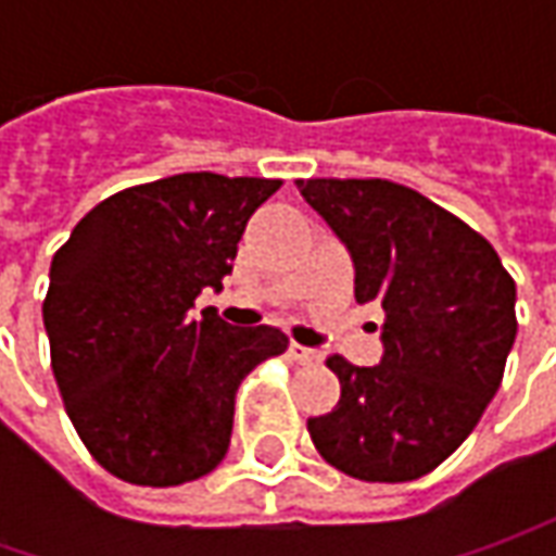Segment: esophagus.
<instances>
[{
	"instance_id": "obj_1",
	"label": "esophagus",
	"mask_w": 556,
	"mask_h": 556,
	"mask_svg": "<svg viewBox=\"0 0 556 556\" xmlns=\"http://www.w3.org/2000/svg\"><path fill=\"white\" fill-rule=\"evenodd\" d=\"M288 355L296 362V365H312V362H318V353L309 350V346H300V343H290Z\"/></svg>"
}]
</instances>
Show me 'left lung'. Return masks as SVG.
Masks as SVG:
<instances>
[{
    "mask_svg": "<svg viewBox=\"0 0 556 556\" xmlns=\"http://www.w3.org/2000/svg\"><path fill=\"white\" fill-rule=\"evenodd\" d=\"M346 244L355 300L383 309L380 365L331 355L340 399L309 417L318 455L346 477L408 482L437 470L498 393L517 337V285L495 247L415 188L300 179Z\"/></svg>",
    "mask_w": 556,
    "mask_h": 556,
    "instance_id": "obj_1",
    "label": "left lung"
}]
</instances>
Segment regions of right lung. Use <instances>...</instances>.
I'll return each instance as SVG.
<instances>
[{"mask_svg":"<svg viewBox=\"0 0 556 556\" xmlns=\"http://www.w3.org/2000/svg\"><path fill=\"white\" fill-rule=\"evenodd\" d=\"M281 179L182 173L111 194L54 253L42 321L67 417L123 482L182 485L225 458L235 393L288 350L278 328L194 318Z\"/></svg>","mask_w":556,"mask_h":556,"instance_id":"right-lung-1","label":"right lung"}]
</instances>
